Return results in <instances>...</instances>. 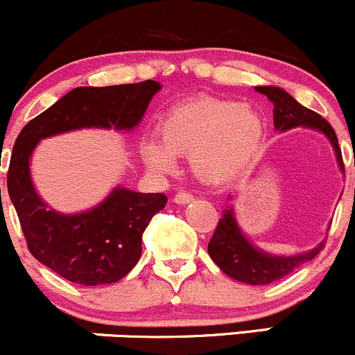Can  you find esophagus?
<instances>
[{"label":"esophagus","instance_id":"obj_1","mask_svg":"<svg viewBox=\"0 0 355 355\" xmlns=\"http://www.w3.org/2000/svg\"><path fill=\"white\" fill-rule=\"evenodd\" d=\"M194 199V196L188 191H181V193H178L176 196H174V202H178V205H188Z\"/></svg>","mask_w":355,"mask_h":355}]
</instances>
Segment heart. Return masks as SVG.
Masks as SVG:
<instances>
[{"mask_svg": "<svg viewBox=\"0 0 355 355\" xmlns=\"http://www.w3.org/2000/svg\"><path fill=\"white\" fill-rule=\"evenodd\" d=\"M161 144L142 142L146 164L161 174L176 171V156L191 157L198 178L223 184L240 176L260 149L261 115L238 102L199 97L171 107L157 125Z\"/></svg>", "mask_w": 355, "mask_h": 355, "instance_id": "heart-1", "label": "heart"}]
</instances>
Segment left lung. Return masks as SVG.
Masks as SVG:
<instances>
[{
  "label": "left lung",
  "instance_id": "1",
  "mask_svg": "<svg viewBox=\"0 0 355 355\" xmlns=\"http://www.w3.org/2000/svg\"><path fill=\"white\" fill-rule=\"evenodd\" d=\"M254 90L266 95L273 103V124L275 129L284 132L293 127H309L322 132L329 139L336 150L338 167L344 173V161H342L340 146L332 125L322 115L298 103L288 92L278 87H254ZM324 241L309 252L293 254V257H277L263 250L257 248L248 238L243 234L234 218L233 208L223 209V214L218 221L216 230L211 236L208 245V253L220 270L234 280L250 285H268L275 280L286 277L302 266L306 261L313 260L320 250H324Z\"/></svg>",
  "mask_w": 355,
  "mask_h": 355
}]
</instances>
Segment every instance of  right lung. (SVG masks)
<instances>
[{"mask_svg": "<svg viewBox=\"0 0 355 355\" xmlns=\"http://www.w3.org/2000/svg\"><path fill=\"white\" fill-rule=\"evenodd\" d=\"M159 90L161 83L154 80L77 87L28 122L15 142L8 169V194L28 250L40 263L73 284L95 286L124 278L141 258L142 233L150 218L164 208L167 198L162 193L115 188L89 211L57 213L35 191L30 176L31 154L42 139L69 130L134 129Z\"/></svg>", "mask_w": 355, "mask_h": 355, "instance_id": "obj_1", "label": "right lung"}]
</instances>
